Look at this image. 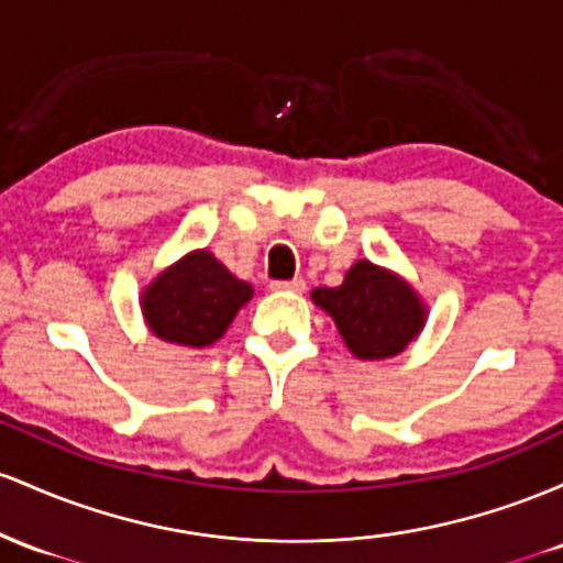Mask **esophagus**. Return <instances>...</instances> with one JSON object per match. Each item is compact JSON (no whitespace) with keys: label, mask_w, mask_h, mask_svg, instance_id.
<instances>
[{"label":"esophagus","mask_w":563,"mask_h":563,"mask_svg":"<svg viewBox=\"0 0 563 563\" xmlns=\"http://www.w3.org/2000/svg\"><path fill=\"white\" fill-rule=\"evenodd\" d=\"M271 289H274V292H302V289H306V282H302V279L271 282Z\"/></svg>","instance_id":"34e87169"}]
</instances>
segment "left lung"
Returning a JSON list of instances; mask_svg holds the SVG:
<instances>
[{"label":"left lung","mask_w":563,"mask_h":563,"mask_svg":"<svg viewBox=\"0 0 563 563\" xmlns=\"http://www.w3.org/2000/svg\"><path fill=\"white\" fill-rule=\"evenodd\" d=\"M311 298L332 316L340 338L358 358L396 356L426 321L412 287L369 261L353 265L340 287H316Z\"/></svg>","instance_id":"obj_1"}]
</instances>
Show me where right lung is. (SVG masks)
<instances>
[{"label": "right lung", "mask_w": 563, "mask_h": 563, "mask_svg": "<svg viewBox=\"0 0 563 563\" xmlns=\"http://www.w3.org/2000/svg\"><path fill=\"white\" fill-rule=\"evenodd\" d=\"M252 298L247 282L218 263L207 250L183 257L156 276L143 292V316L151 332L167 343L205 349Z\"/></svg>", "instance_id": "add662e5"}]
</instances>
